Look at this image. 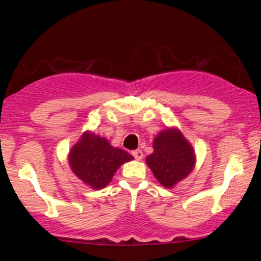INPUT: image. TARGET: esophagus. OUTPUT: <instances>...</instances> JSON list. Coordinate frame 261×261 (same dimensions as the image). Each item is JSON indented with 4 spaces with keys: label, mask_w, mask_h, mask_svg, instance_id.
<instances>
[{
    "label": "esophagus",
    "mask_w": 261,
    "mask_h": 261,
    "mask_svg": "<svg viewBox=\"0 0 261 261\" xmlns=\"http://www.w3.org/2000/svg\"><path fill=\"white\" fill-rule=\"evenodd\" d=\"M133 155L135 157V160L141 161V160H142V157H143V153H142V151H141V149H135V151H133Z\"/></svg>",
    "instance_id": "34e87169"
}]
</instances>
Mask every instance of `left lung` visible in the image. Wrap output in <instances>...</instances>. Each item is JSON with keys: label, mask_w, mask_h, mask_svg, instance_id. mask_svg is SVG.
Returning a JSON list of instances; mask_svg holds the SVG:
<instances>
[{"label": "left lung", "mask_w": 261, "mask_h": 261, "mask_svg": "<svg viewBox=\"0 0 261 261\" xmlns=\"http://www.w3.org/2000/svg\"><path fill=\"white\" fill-rule=\"evenodd\" d=\"M153 148L146 163L163 187L172 188L193 170L194 149L176 128L162 131L153 141Z\"/></svg>", "instance_id": "8db88e82"}]
</instances>
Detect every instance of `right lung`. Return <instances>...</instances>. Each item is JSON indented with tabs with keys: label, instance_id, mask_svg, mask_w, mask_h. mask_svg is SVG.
I'll list each match as a JSON object with an SVG mask.
<instances>
[{
	"label": "right lung",
	"instance_id": "add662e5",
	"mask_svg": "<svg viewBox=\"0 0 261 261\" xmlns=\"http://www.w3.org/2000/svg\"><path fill=\"white\" fill-rule=\"evenodd\" d=\"M134 160L126 151L115 148L107 139L86 133L68 155L71 169L93 189H101L112 180L114 173L125 162Z\"/></svg>",
	"mask_w": 261,
	"mask_h": 261
}]
</instances>
